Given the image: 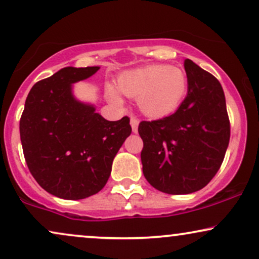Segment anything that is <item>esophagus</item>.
Segmentation results:
<instances>
[{"label": "esophagus", "mask_w": 259, "mask_h": 259, "mask_svg": "<svg viewBox=\"0 0 259 259\" xmlns=\"http://www.w3.org/2000/svg\"><path fill=\"white\" fill-rule=\"evenodd\" d=\"M138 124H139V120L137 119L136 116L131 117V126H132V131L133 132H137L138 131Z\"/></svg>", "instance_id": "obj_1"}]
</instances>
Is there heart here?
Here are the masks:
<instances>
[{
  "label": "heart",
  "mask_w": 259,
  "mask_h": 259,
  "mask_svg": "<svg viewBox=\"0 0 259 259\" xmlns=\"http://www.w3.org/2000/svg\"><path fill=\"white\" fill-rule=\"evenodd\" d=\"M186 73L178 67L151 65L123 72L117 79V90L107 84L105 95L111 103H123L121 94L139 98L140 110L150 117H163L174 113L187 94Z\"/></svg>",
  "instance_id": "b5f03b06"
}]
</instances>
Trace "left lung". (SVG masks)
<instances>
[{
	"label": "left lung",
	"mask_w": 259,
	"mask_h": 259,
	"mask_svg": "<svg viewBox=\"0 0 259 259\" xmlns=\"http://www.w3.org/2000/svg\"><path fill=\"white\" fill-rule=\"evenodd\" d=\"M187 95L174 114L142 121L143 173L152 187L188 194L205 187L221 167L231 137L223 89L218 79L185 60Z\"/></svg>",
	"instance_id": "obj_1"
}]
</instances>
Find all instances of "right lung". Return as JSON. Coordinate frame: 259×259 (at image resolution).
Listing matches in <instances>:
<instances>
[{
    "mask_svg": "<svg viewBox=\"0 0 259 259\" xmlns=\"http://www.w3.org/2000/svg\"><path fill=\"white\" fill-rule=\"evenodd\" d=\"M100 67H66L32 86L20 119L27 167L41 188L62 199L98 193L111 164L131 135L130 119L108 121L95 105L78 101L73 84Z\"/></svg>",
    "mask_w": 259,
    "mask_h": 259,
    "instance_id": "obj_1",
    "label": "right lung"
}]
</instances>
